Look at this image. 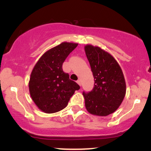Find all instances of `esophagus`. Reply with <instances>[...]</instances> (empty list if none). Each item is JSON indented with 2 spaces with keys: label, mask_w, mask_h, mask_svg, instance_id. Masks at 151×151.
Here are the masks:
<instances>
[{
  "label": "esophagus",
  "mask_w": 151,
  "mask_h": 151,
  "mask_svg": "<svg viewBox=\"0 0 151 151\" xmlns=\"http://www.w3.org/2000/svg\"><path fill=\"white\" fill-rule=\"evenodd\" d=\"M77 83L79 84L80 86H81L82 85V82H81V81H80V80H77Z\"/></svg>",
  "instance_id": "obj_1"
}]
</instances>
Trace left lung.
<instances>
[{"label":"left lung","mask_w":151,"mask_h":151,"mask_svg":"<svg viewBox=\"0 0 151 151\" xmlns=\"http://www.w3.org/2000/svg\"><path fill=\"white\" fill-rule=\"evenodd\" d=\"M84 51L95 81L91 91L83 92L86 109L92 115L106 116L119 108L125 97L122 70L114 57L100 47L86 45Z\"/></svg>","instance_id":"1"}]
</instances>
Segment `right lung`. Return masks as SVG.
<instances>
[{
    "label": "right lung",
    "mask_w": 151,
    "mask_h": 151,
    "mask_svg": "<svg viewBox=\"0 0 151 151\" xmlns=\"http://www.w3.org/2000/svg\"><path fill=\"white\" fill-rule=\"evenodd\" d=\"M78 45L62 42L47 51L35 65L29 81V90L32 100L42 112L53 113L63 110L80 88L63 70L64 61Z\"/></svg>",
    "instance_id": "obj_1"
}]
</instances>
